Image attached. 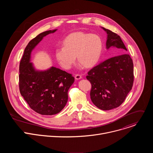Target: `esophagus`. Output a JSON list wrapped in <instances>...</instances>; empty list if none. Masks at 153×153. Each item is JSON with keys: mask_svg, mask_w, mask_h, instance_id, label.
I'll return each mask as SVG.
<instances>
[{"mask_svg": "<svg viewBox=\"0 0 153 153\" xmlns=\"http://www.w3.org/2000/svg\"><path fill=\"white\" fill-rule=\"evenodd\" d=\"M74 77H75V79H76V80H79V79H82V76L77 74H76V75H75Z\"/></svg>", "mask_w": 153, "mask_h": 153, "instance_id": "esophagus-1", "label": "esophagus"}]
</instances>
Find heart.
<instances>
[{
  "instance_id": "b5f03b06",
  "label": "heart",
  "mask_w": 153,
  "mask_h": 153,
  "mask_svg": "<svg viewBox=\"0 0 153 153\" xmlns=\"http://www.w3.org/2000/svg\"><path fill=\"white\" fill-rule=\"evenodd\" d=\"M63 47L56 50V58L61 66L66 70L70 69L76 61L85 67L95 65L99 59L102 50V42L96 35L82 32L70 34L65 39Z\"/></svg>"
}]
</instances>
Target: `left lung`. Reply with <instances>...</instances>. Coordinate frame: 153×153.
Here are the masks:
<instances>
[{
  "label": "left lung",
  "instance_id": "obj_1",
  "mask_svg": "<svg viewBox=\"0 0 153 153\" xmlns=\"http://www.w3.org/2000/svg\"><path fill=\"white\" fill-rule=\"evenodd\" d=\"M107 33L106 48H113L118 56L108 59L88 71L86 79L91 84L92 102L102 110L119 106L132 89L134 82L133 62L120 37L102 27Z\"/></svg>",
  "mask_w": 153,
  "mask_h": 153
}]
</instances>
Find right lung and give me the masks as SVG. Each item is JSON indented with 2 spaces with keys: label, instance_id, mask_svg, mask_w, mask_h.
Segmentation results:
<instances>
[{
  "label": "right lung",
  "instance_id": "obj_1",
  "mask_svg": "<svg viewBox=\"0 0 153 153\" xmlns=\"http://www.w3.org/2000/svg\"><path fill=\"white\" fill-rule=\"evenodd\" d=\"M57 30L43 32L26 47L19 65L20 93L30 107L42 115L60 112L68 101V91L74 82L72 74L51 67L45 71L36 70L30 62L33 50L43 37Z\"/></svg>",
  "mask_w": 153,
  "mask_h": 153
}]
</instances>
